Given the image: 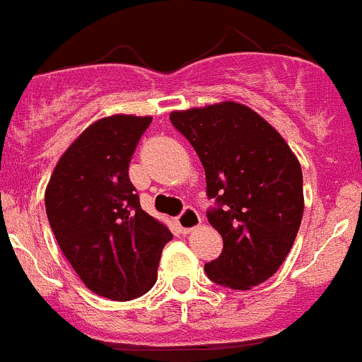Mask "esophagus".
Instances as JSON below:
<instances>
[{
  "instance_id": "esophagus-1",
  "label": "esophagus",
  "mask_w": 362,
  "mask_h": 362,
  "mask_svg": "<svg viewBox=\"0 0 362 362\" xmlns=\"http://www.w3.org/2000/svg\"><path fill=\"white\" fill-rule=\"evenodd\" d=\"M177 225H179V230H181V232L188 233L201 225V216L197 214V210H194L188 206V209H185L183 214L177 217Z\"/></svg>"
}]
</instances>
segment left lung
Wrapping results in <instances>:
<instances>
[{
  "instance_id": "1",
  "label": "left lung",
  "mask_w": 362,
  "mask_h": 362,
  "mask_svg": "<svg viewBox=\"0 0 362 362\" xmlns=\"http://www.w3.org/2000/svg\"><path fill=\"white\" fill-rule=\"evenodd\" d=\"M170 121L203 163L206 212L223 252L204 264L210 281L250 290L279 270L299 232L305 197L300 165L257 112L225 101L172 112Z\"/></svg>"
}]
</instances>
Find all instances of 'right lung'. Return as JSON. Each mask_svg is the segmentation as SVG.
<instances>
[{"instance_id": "obj_1", "label": "right lung", "mask_w": 362, "mask_h": 362, "mask_svg": "<svg viewBox=\"0 0 362 362\" xmlns=\"http://www.w3.org/2000/svg\"><path fill=\"white\" fill-rule=\"evenodd\" d=\"M152 117L92 123L57 161L45 192L56 241L86 288L114 300L143 296L158 279L170 230L139 204L129 165Z\"/></svg>"}]
</instances>
